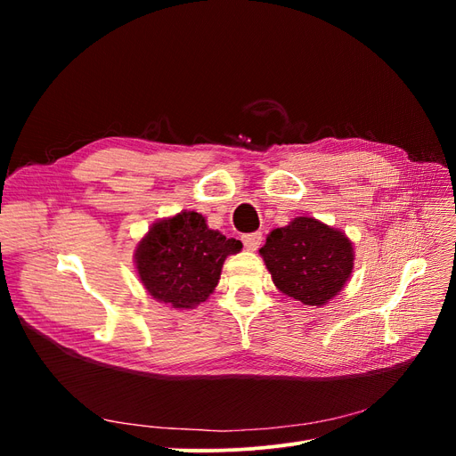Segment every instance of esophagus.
<instances>
[{
    "label": "esophagus",
    "instance_id": "1",
    "mask_svg": "<svg viewBox=\"0 0 456 456\" xmlns=\"http://www.w3.org/2000/svg\"><path fill=\"white\" fill-rule=\"evenodd\" d=\"M241 241H243L247 251H256L258 247H260V243H262V233L260 232L245 233V236H241Z\"/></svg>",
    "mask_w": 456,
    "mask_h": 456
}]
</instances>
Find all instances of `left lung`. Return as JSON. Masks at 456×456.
I'll use <instances>...</instances> for the list:
<instances>
[{"mask_svg": "<svg viewBox=\"0 0 456 456\" xmlns=\"http://www.w3.org/2000/svg\"><path fill=\"white\" fill-rule=\"evenodd\" d=\"M258 253L275 287L305 306H325L354 270L352 241L314 216H297L272 230Z\"/></svg>", "mask_w": 456, "mask_h": 456, "instance_id": "8db88e82", "label": "left lung"}]
</instances>
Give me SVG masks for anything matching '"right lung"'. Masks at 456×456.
<instances>
[{
  "mask_svg": "<svg viewBox=\"0 0 456 456\" xmlns=\"http://www.w3.org/2000/svg\"><path fill=\"white\" fill-rule=\"evenodd\" d=\"M241 247L207 226L203 215L183 211L150 226L136 245L134 266L151 298L188 310L215 291L226 256Z\"/></svg>",
  "mask_w": 456,
  "mask_h": 456,
  "instance_id": "add662e5",
  "label": "right lung"
}]
</instances>
